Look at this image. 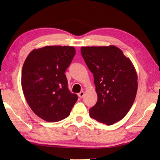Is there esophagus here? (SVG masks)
I'll list each match as a JSON object with an SVG mask.
<instances>
[{"label": "esophagus", "mask_w": 160, "mask_h": 160, "mask_svg": "<svg viewBox=\"0 0 160 160\" xmlns=\"http://www.w3.org/2000/svg\"><path fill=\"white\" fill-rule=\"evenodd\" d=\"M84 96V91H81V92H80L79 93H78V96H79V98H83Z\"/></svg>", "instance_id": "obj_1"}]
</instances>
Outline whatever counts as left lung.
Returning <instances> with one entry per match:
<instances>
[{"mask_svg":"<svg viewBox=\"0 0 160 160\" xmlns=\"http://www.w3.org/2000/svg\"><path fill=\"white\" fill-rule=\"evenodd\" d=\"M81 53L93 73L98 101L89 115L98 122L112 125L130 110L138 90V75L131 60L118 47H82Z\"/></svg>","mask_w":160,"mask_h":160,"instance_id":"obj_1","label":"left lung"}]
</instances>
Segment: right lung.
Segmentation results:
<instances>
[{
	"instance_id": "obj_1",
	"label": "right lung",
	"mask_w": 160,
	"mask_h": 160,
	"mask_svg": "<svg viewBox=\"0 0 160 160\" xmlns=\"http://www.w3.org/2000/svg\"><path fill=\"white\" fill-rule=\"evenodd\" d=\"M75 53L73 47L46 46L32 51L23 64L24 96L33 113L47 122L67 118L78 100L64 74Z\"/></svg>"
}]
</instances>
